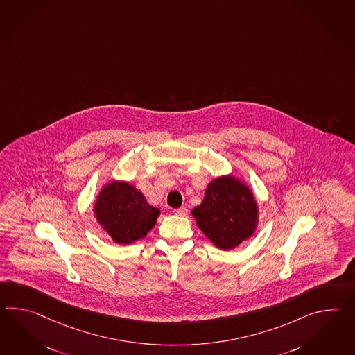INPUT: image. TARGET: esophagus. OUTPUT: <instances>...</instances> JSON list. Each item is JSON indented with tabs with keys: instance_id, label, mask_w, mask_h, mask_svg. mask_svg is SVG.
<instances>
[{
	"instance_id": "34e87169",
	"label": "esophagus",
	"mask_w": 355,
	"mask_h": 355,
	"mask_svg": "<svg viewBox=\"0 0 355 355\" xmlns=\"http://www.w3.org/2000/svg\"><path fill=\"white\" fill-rule=\"evenodd\" d=\"M173 213L175 214V215H178V216H184V215H187V207H180V209H175V210H173Z\"/></svg>"
}]
</instances>
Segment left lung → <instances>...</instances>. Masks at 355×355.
<instances>
[{"instance_id":"8db88e82","label":"left lung","mask_w":355,"mask_h":355,"mask_svg":"<svg viewBox=\"0 0 355 355\" xmlns=\"http://www.w3.org/2000/svg\"><path fill=\"white\" fill-rule=\"evenodd\" d=\"M192 215L197 227L224 251L248 239L259 223L252 191L233 175H221L210 182L201 205L192 210Z\"/></svg>"}]
</instances>
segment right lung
<instances>
[{
	"instance_id": "obj_1",
	"label": "right lung",
	"mask_w": 355,
	"mask_h": 355,
	"mask_svg": "<svg viewBox=\"0 0 355 355\" xmlns=\"http://www.w3.org/2000/svg\"><path fill=\"white\" fill-rule=\"evenodd\" d=\"M94 213L116 243L131 245L148 234L160 211L128 182L110 181L96 197Z\"/></svg>"
}]
</instances>
